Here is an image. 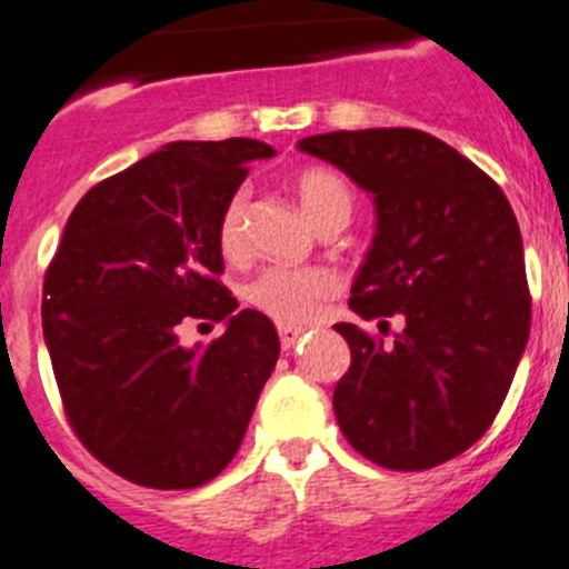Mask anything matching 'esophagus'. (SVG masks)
Listing matches in <instances>:
<instances>
[{"label": "esophagus", "mask_w": 569, "mask_h": 569, "mask_svg": "<svg viewBox=\"0 0 569 569\" xmlns=\"http://www.w3.org/2000/svg\"><path fill=\"white\" fill-rule=\"evenodd\" d=\"M278 337L283 348H295V342L303 337V329L300 326H278Z\"/></svg>", "instance_id": "esophagus-1"}]
</instances>
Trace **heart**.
Returning <instances> with one entry per match:
<instances>
[{"instance_id": "1", "label": "heart", "mask_w": 569, "mask_h": 569, "mask_svg": "<svg viewBox=\"0 0 569 569\" xmlns=\"http://www.w3.org/2000/svg\"><path fill=\"white\" fill-rule=\"evenodd\" d=\"M297 201L303 207L306 218L311 223H322L335 214H351L355 196L348 183L337 172L311 167L295 178ZM247 214H249V192L238 189L227 201L218 221V243L227 258H240L247 249ZM335 291V280L322 269H286V266H269L252 283L247 286V300L263 315L274 317L280 322H303L320 309L322 300H329Z\"/></svg>"}]
</instances>
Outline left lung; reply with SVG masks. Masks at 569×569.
I'll use <instances>...</instances> for the list:
<instances>
[{"instance_id": "1", "label": "left lung", "mask_w": 569, "mask_h": 569, "mask_svg": "<svg viewBox=\"0 0 569 569\" xmlns=\"http://www.w3.org/2000/svg\"><path fill=\"white\" fill-rule=\"evenodd\" d=\"M300 150L373 196L377 234L335 329L351 366L335 388L342 437L388 470L459 457L493 425L530 337L521 232L499 183L408 127L309 136Z\"/></svg>"}]
</instances>
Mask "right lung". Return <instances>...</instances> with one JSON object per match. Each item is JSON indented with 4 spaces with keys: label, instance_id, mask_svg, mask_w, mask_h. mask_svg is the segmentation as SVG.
<instances>
[{
    "label": "right lung",
    "instance_id": "1",
    "mask_svg": "<svg viewBox=\"0 0 569 569\" xmlns=\"http://www.w3.org/2000/svg\"><path fill=\"white\" fill-rule=\"evenodd\" d=\"M272 156L252 138L176 141L96 183L68 218L44 274V342L70 428L127 482L198 488L243 442L280 340L218 280V221L249 161ZM196 319L228 331L183 349Z\"/></svg>",
    "mask_w": 569,
    "mask_h": 569
}]
</instances>
